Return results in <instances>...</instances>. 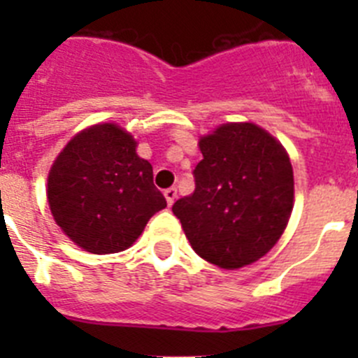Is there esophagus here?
<instances>
[{"label":"esophagus","instance_id":"obj_1","mask_svg":"<svg viewBox=\"0 0 358 358\" xmlns=\"http://www.w3.org/2000/svg\"><path fill=\"white\" fill-rule=\"evenodd\" d=\"M177 197V188H166L164 189V199H166V202H169V206H172L173 201H176Z\"/></svg>","mask_w":358,"mask_h":358}]
</instances>
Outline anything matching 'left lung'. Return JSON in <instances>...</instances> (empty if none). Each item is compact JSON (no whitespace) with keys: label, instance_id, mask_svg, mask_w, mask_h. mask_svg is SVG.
<instances>
[{"label":"left lung","instance_id":"obj_1","mask_svg":"<svg viewBox=\"0 0 358 358\" xmlns=\"http://www.w3.org/2000/svg\"><path fill=\"white\" fill-rule=\"evenodd\" d=\"M195 192L172 206L194 251L240 268L274 248L292 213L294 173L285 148L255 123H226L199 141Z\"/></svg>","mask_w":358,"mask_h":358}]
</instances>
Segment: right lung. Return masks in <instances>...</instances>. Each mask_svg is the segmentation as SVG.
Here are the masks:
<instances>
[{"label":"right lung","instance_id":"1","mask_svg":"<svg viewBox=\"0 0 358 358\" xmlns=\"http://www.w3.org/2000/svg\"><path fill=\"white\" fill-rule=\"evenodd\" d=\"M48 202L66 235L94 255L127 249L166 208L152 164L115 123L85 129L66 145L50 170Z\"/></svg>","mask_w":358,"mask_h":358}]
</instances>
